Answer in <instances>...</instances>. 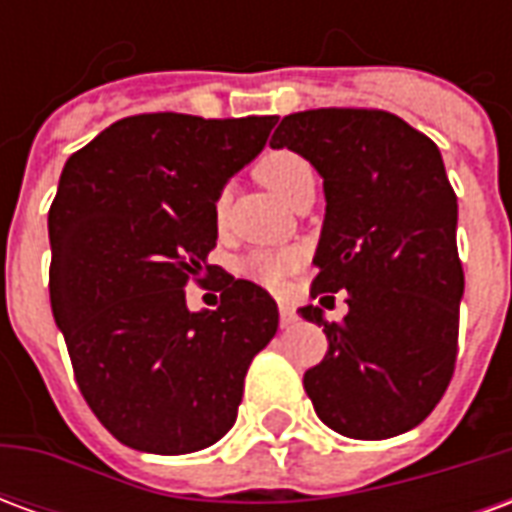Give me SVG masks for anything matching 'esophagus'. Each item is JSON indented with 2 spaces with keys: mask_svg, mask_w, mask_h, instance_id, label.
I'll return each mask as SVG.
<instances>
[{
  "mask_svg": "<svg viewBox=\"0 0 512 512\" xmlns=\"http://www.w3.org/2000/svg\"><path fill=\"white\" fill-rule=\"evenodd\" d=\"M296 321H299L296 310H293L290 304H279V323H282V329H288V326H293Z\"/></svg>",
  "mask_w": 512,
  "mask_h": 512,
  "instance_id": "obj_1",
  "label": "esophagus"
}]
</instances>
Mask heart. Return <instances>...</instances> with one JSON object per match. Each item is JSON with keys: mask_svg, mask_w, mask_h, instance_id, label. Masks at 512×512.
<instances>
[{"mask_svg": "<svg viewBox=\"0 0 512 512\" xmlns=\"http://www.w3.org/2000/svg\"><path fill=\"white\" fill-rule=\"evenodd\" d=\"M257 178L293 205L304 189H315V167L296 150H271L257 161ZM230 205V189L222 186L213 197V219L222 227ZM301 263L299 249H252L238 260V274L268 290L282 288V282Z\"/></svg>", "mask_w": 512, "mask_h": 512, "instance_id": "b5f03b06", "label": "heart"}]
</instances>
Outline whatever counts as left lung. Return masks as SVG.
<instances>
[{"instance_id":"1","label":"left lung","mask_w":512,"mask_h":512,"mask_svg":"<svg viewBox=\"0 0 512 512\" xmlns=\"http://www.w3.org/2000/svg\"><path fill=\"white\" fill-rule=\"evenodd\" d=\"M271 147L321 172L326 219L312 299L348 290V315L323 321L329 351L304 373L315 414L348 439L417 428L447 392L458 359L463 268L458 197L439 147L384 109H310L282 117Z\"/></svg>"}]
</instances>
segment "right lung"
<instances>
[{
	"mask_svg": "<svg viewBox=\"0 0 512 512\" xmlns=\"http://www.w3.org/2000/svg\"><path fill=\"white\" fill-rule=\"evenodd\" d=\"M277 115L123 117L76 150L49 208V296L79 392L117 441L156 455L233 428L246 370L277 334V301L208 263L213 197L263 150ZM220 277L216 311L189 281Z\"/></svg>",
	"mask_w": 512,
	"mask_h": 512,
	"instance_id": "right-lung-1",
	"label": "right lung"
}]
</instances>
